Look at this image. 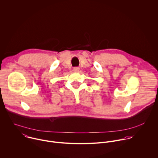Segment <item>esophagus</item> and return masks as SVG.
<instances>
[{"label": "esophagus", "instance_id": "obj_1", "mask_svg": "<svg viewBox=\"0 0 158 158\" xmlns=\"http://www.w3.org/2000/svg\"><path fill=\"white\" fill-rule=\"evenodd\" d=\"M79 70H80L79 67H74V68L73 69V71H74L75 73H78V72L79 71Z\"/></svg>", "mask_w": 158, "mask_h": 158}]
</instances>
